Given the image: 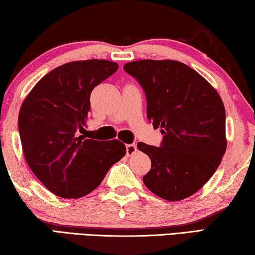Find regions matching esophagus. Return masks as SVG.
Returning a JSON list of instances; mask_svg holds the SVG:
<instances>
[{"label": "esophagus", "mask_w": 255, "mask_h": 255, "mask_svg": "<svg viewBox=\"0 0 255 255\" xmlns=\"http://www.w3.org/2000/svg\"><path fill=\"white\" fill-rule=\"evenodd\" d=\"M126 152H127V156H131V155H133L137 152V146L135 144H128L126 146Z\"/></svg>", "instance_id": "1"}]
</instances>
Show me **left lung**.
Instances as JSON below:
<instances>
[{"mask_svg": "<svg viewBox=\"0 0 255 255\" xmlns=\"http://www.w3.org/2000/svg\"><path fill=\"white\" fill-rule=\"evenodd\" d=\"M143 88L147 118L161 127L159 147L138 143L152 166L146 187L169 201L185 199L204 187L226 152L225 107L199 73L176 60L141 59L124 65Z\"/></svg>", "mask_w": 255, "mask_h": 255, "instance_id": "obj_1", "label": "left lung"}]
</instances>
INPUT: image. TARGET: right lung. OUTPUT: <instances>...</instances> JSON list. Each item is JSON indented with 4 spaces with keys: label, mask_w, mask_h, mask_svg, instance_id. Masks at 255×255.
Returning <instances> with one entry per match:
<instances>
[{
    "label": "right lung",
    "mask_w": 255,
    "mask_h": 255,
    "mask_svg": "<svg viewBox=\"0 0 255 255\" xmlns=\"http://www.w3.org/2000/svg\"><path fill=\"white\" fill-rule=\"evenodd\" d=\"M117 70V63L106 59L64 64L42 77L22 102L18 124L24 158L56 196H86L126 155V146L118 139L80 135L91 109L92 90Z\"/></svg>",
    "instance_id": "1"
}]
</instances>
